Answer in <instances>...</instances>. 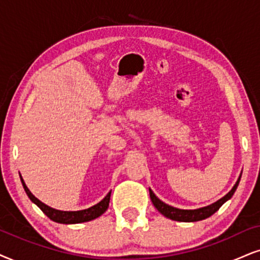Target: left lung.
<instances>
[{
	"label": "left lung",
	"mask_w": 260,
	"mask_h": 260,
	"mask_svg": "<svg viewBox=\"0 0 260 260\" xmlns=\"http://www.w3.org/2000/svg\"><path fill=\"white\" fill-rule=\"evenodd\" d=\"M240 179L241 176L239 177L238 181L234 185V187L229 190L226 194L221 198L219 200H217L216 203L211 204V205L205 206V208H200V209H196V210H182V209H176L174 206H170L168 204L163 203L162 200H159L154 196V193L152 190H150V198L152 200V204L154 205L158 211L162 213L163 216H166L167 218L173 219V221H179V222H197V221H202V219H205L210 217V216L213 215L217 210L221 208V206L224 204L226 200H229L233 197V194L235 193L236 188H238Z\"/></svg>",
	"instance_id": "left-lung-1"
}]
</instances>
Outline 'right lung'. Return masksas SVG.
I'll return each mask as SVG.
<instances>
[{
	"label": "right lung",
	"mask_w": 260,
	"mask_h": 260,
	"mask_svg": "<svg viewBox=\"0 0 260 260\" xmlns=\"http://www.w3.org/2000/svg\"><path fill=\"white\" fill-rule=\"evenodd\" d=\"M20 180H21L22 186H24L26 194H27L28 198L31 199V202L35 203L36 205H37L38 208L41 209L42 211L51 219V221L62 223V224H75V223H83V222L92 221V219L100 217L101 215H103V213L107 211L108 206H109L111 192L108 193V194L104 197V198L102 199L100 203L96 204V205L91 206V208H88V209L80 210V211H61V210L52 209V208H50V206L45 205L44 203H42L41 200L36 198V197L32 194L31 192H29V189L27 188V186L25 185L21 175H20Z\"/></svg>",
	"instance_id": "right-lung-1"
}]
</instances>
